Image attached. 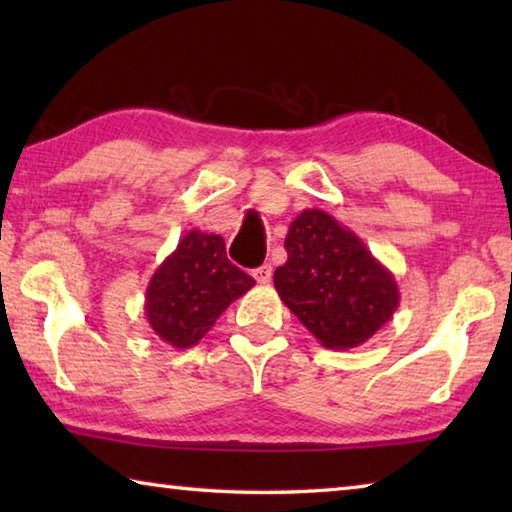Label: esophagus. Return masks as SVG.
Wrapping results in <instances>:
<instances>
[{
  "instance_id": "esophagus-1",
  "label": "esophagus",
  "mask_w": 512,
  "mask_h": 512,
  "mask_svg": "<svg viewBox=\"0 0 512 512\" xmlns=\"http://www.w3.org/2000/svg\"><path fill=\"white\" fill-rule=\"evenodd\" d=\"M253 275H255V280H257L259 284H268V282H271V277H273V266H271V264L259 266V268H255Z\"/></svg>"
}]
</instances>
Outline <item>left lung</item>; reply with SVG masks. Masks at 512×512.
Returning <instances> with one entry per match:
<instances>
[{
    "instance_id": "obj_1",
    "label": "left lung",
    "mask_w": 512,
    "mask_h": 512,
    "mask_svg": "<svg viewBox=\"0 0 512 512\" xmlns=\"http://www.w3.org/2000/svg\"><path fill=\"white\" fill-rule=\"evenodd\" d=\"M284 248L289 259L275 268V291L325 348H357L400 307L393 273L332 214L302 210Z\"/></svg>"
}]
</instances>
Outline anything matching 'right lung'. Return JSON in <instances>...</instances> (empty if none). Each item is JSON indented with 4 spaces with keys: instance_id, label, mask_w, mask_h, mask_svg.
Segmentation results:
<instances>
[{
    "instance_id": "add662e5",
    "label": "right lung",
    "mask_w": 512,
    "mask_h": 512,
    "mask_svg": "<svg viewBox=\"0 0 512 512\" xmlns=\"http://www.w3.org/2000/svg\"><path fill=\"white\" fill-rule=\"evenodd\" d=\"M255 280L225 255L221 235L189 230L155 268L146 287L144 316L160 341L185 350L203 339Z\"/></svg>"
}]
</instances>
